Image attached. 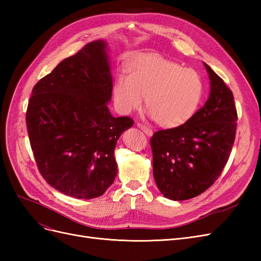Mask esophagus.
<instances>
[{
  "label": "esophagus",
  "mask_w": 261,
  "mask_h": 261,
  "mask_svg": "<svg viewBox=\"0 0 261 261\" xmlns=\"http://www.w3.org/2000/svg\"><path fill=\"white\" fill-rule=\"evenodd\" d=\"M137 126L138 127L143 130L147 136H151L152 135V129L150 128V127H148V126H146V125H144V124H141V123H137Z\"/></svg>",
  "instance_id": "obj_1"
}]
</instances>
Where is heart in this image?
<instances>
[{"instance_id":"obj_1","label":"heart","mask_w":261,"mask_h":261,"mask_svg":"<svg viewBox=\"0 0 261 261\" xmlns=\"http://www.w3.org/2000/svg\"><path fill=\"white\" fill-rule=\"evenodd\" d=\"M204 93L201 76L193 68L155 54H143L130 60L126 75L113 85L118 111L124 114L138 110L146 98V107L162 127L183 125L198 110Z\"/></svg>"}]
</instances>
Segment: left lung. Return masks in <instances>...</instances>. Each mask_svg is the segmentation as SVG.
Returning <instances> with one entry per match:
<instances>
[{
	"instance_id": "obj_1",
	"label": "left lung",
	"mask_w": 261,
	"mask_h": 261,
	"mask_svg": "<svg viewBox=\"0 0 261 261\" xmlns=\"http://www.w3.org/2000/svg\"><path fill=\"white\" fill-rule=\"evenodd\" d=\"M204 66L211 87L206 103L183 125L158 130L150 139L155 184L172 200L206 192L222 173L234 144L238 111L233 92Z\"/></svg>"
}]
</instances>
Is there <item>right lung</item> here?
<instances>
[{
  "mask_svg": "<svg viewBox=\"0 0 261 261\" xmlns=\"http://www.w3.org/2000/svg\"><path fill=\"white\" fill-rule=\"evenodd\" d=\"M112 89L102 40L62 61L33 88L26 112L31 150L41 176L64 195L91 199L113 184L116 141L134 121L110 113Z\"/></svg>",
  "mask_w": 261,
  "mask_h": 261,
  "instance_id": "add662e5",
  "label": "right lung"
}]
</instances>
